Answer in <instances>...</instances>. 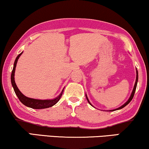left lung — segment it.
Wrapping results in <instances>:
<instances>
[{
  "instance_id": "8db88e82",
  "label": "left lung",
  "mask_w": 149,
  "mask_h": 149,
  "mask_svg": "<svg viewBox=\"0 0 149 149\" xmlns=\"http://www.w3.org/2000/svg\"><path fill=\"white\" fill-rule=\"evenodd\" d=\"M138 70H137V68H136V82H135V85H134V89H133V91H132V92H131V94L130 97H129V98L128 99V100H127V101L126 103H125V104H123V105L120 106V107H118V108H117V109H113V110H108L107 111H116V110L120 109H122V108L125 107V106L127 105L129 103H130V102L131 101V100H132V99H133V98H134V96L135 92H136V90L137 84H138ZM86 98H87V100H88V102L89 103V104H90V105H92V107H94V106L92 105V104H91V103H90V100H89L88 98V96H87V95H86Z\"/></svg>"
}]
</instances>
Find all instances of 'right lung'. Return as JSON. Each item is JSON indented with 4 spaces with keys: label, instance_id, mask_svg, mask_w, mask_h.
<instances>
[{
    "label": "right lung",
    "instance_id": "1",
    "mask_svg": "<svg viewBox=\"0 0 149 149\" xmlns=\"http://www.w3.org/2000/svg\"><path fill=\"white\" fill-rule=\"evenodd\" d=\"M23 52L19 54V55L17 56V57L15 58V60L14 61V64H13V70L11 72V85H12L13 90H14V92L15 94H16L18 98L20 100V101L22 103L23 105H24L26 107H31L32 109H45V108H49L51 107H53L54 105H55L56 103L59 101V99H60L61 96H62L63 90V89L62 91L59 95L57 96V97L53 98V99H49V100H40V99H35V98H31L26 97V96H24L22 92H21L19 89L17 87L16 84H15V67H16L17 62H18V60L19 57H20V55H22Z\"/></svg>",
    "mask_w": 149,
    "mask_h": 149
}]
</instances>
